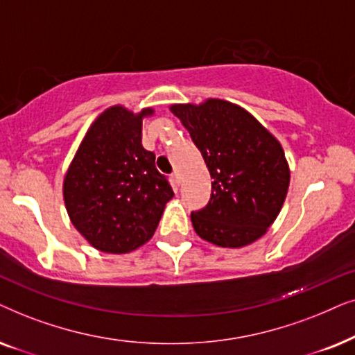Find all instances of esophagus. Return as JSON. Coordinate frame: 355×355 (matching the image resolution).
Returning a JSON list of instances; mask_svg holds the SVG:
<instances>
[{
	"mask_svg": "<svg viewBox=\"0 0 355 355\" xmlns=\"http://www.w3.org/2000/svg\"><path fill=\"white\" fill-rule=\"evenodd\" d=\"M172 180H173V183H175V185H180V182H182V177H180V173H178L177 172V170H175V172L172 173Z\"/></svg>",
	"mask_w": 355,
	"mask_h": 355,
	"instance_id": "obj_1",
	"label": "esophagus"
}]
</instances>
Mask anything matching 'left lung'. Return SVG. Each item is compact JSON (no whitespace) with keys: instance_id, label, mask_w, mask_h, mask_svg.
Masks as SVG:
<instances>
[{"instance_id":"8db88e82","label":"left lung","mask_w":355,"mask_h":355,"mask_svg":"<svg viewBox=\"0 0 355 355\" xmlns=\"http://www.w3.org/2000/svg\"><path fill=\"white\" fill-rule=\"evenodd\" d=\"M209 170L211 200L191 212L196 234L225 248L253 243L276 220L291 172L284 150L253 115L235 103L207 98L172 105Z\"/></svg>"}]
</instances>
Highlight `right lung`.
<instances>
[{
  "label": "right lung",
  "mask_w": 355,
  "mask_h": 355,
  "mask_svg": "<svg viewBox=\"0 0 355 355\" xmlns=\"http://www.w3.org/2000/svg\"><path fill=\"white\" fill-rule=\"evenodd\" d=\"M115 105L84 136L63 183L66 211L78 232L105 253H130L149 242L173 198L155 154L143 148V118Z\"/></svg>",
  "instance_id": "1"
}]
</instances>
